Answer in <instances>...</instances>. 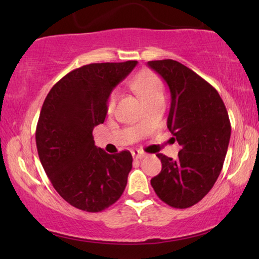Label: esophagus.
<instances>
[{"instance_id":"esophagus-1","label":"esophagus","mask_w":259,"mask_h":259,"mask_svg":"<svg viewBox=\"0 0 259 259\" xmlns=\"http://www.w3.org/2000/svg\"><path fill=\"white\" fill-rule=\"evenodd\" d=\"M132 157L134 159H143V158L146 157V154H145L144 152H141V151L134 150V151H132Z\"/></svg>"}]
</instances>
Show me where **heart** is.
<instances>
[{
  "label": "heart",
  "mask_w": 259,
  "mask_h": 259,
  "mask_svg": "<svg viewBox=\"0 0 259 259\" xmlns=\"http://www.w3.org/2000/svg\"><path fill=\"white\" fill-rule=\"evenodd\" d=\"M133 90L140 95L145 104L147 106L157 102L159 100H164V87L160 79L151 70H143L134 77L132 81ZM116 102V91H112L107 98L108 112H112L115 107Z\"/></svg>",
  "instance_id": "1"
}]
</instances>
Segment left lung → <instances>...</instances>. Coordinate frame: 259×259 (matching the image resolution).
<instances>
[{
    "label": "left lung",
    "mask_w": 259,
    "mask_h": 259,
    "mask_svg": "<svg viewBox=\"0 0 259 259\" xmlns=\"http://www.w3.org/2000/svg\"><path fill=\"white\" fill-rule=\"evenodd\" d=\"M171 92L167 128L180 145L178 158L158 153L161 172L151 179L169 206H193L218 179L228 152L231 123L221 95L207 81L175 60L148 61Z\"/></svg>",
    "instance_id": "8db88e82"
}]
</instances>
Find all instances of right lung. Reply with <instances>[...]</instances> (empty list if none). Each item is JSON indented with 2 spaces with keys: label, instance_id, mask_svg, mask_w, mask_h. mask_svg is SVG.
Instances as JSON below:
<instances>
[{
  "label": "right lung",
  "instance_id": "right-lung-1",
  "mask_svg": "<svg viewBox=\"0 0 259 259\" xmlns=\"http://www.w3.org/2000/svg\"><path fill=\"white\" fill-rule=\"evenodd\" d=\"M137 63H91L74 69L53 86L42 105L35 133L38 158L56 192L79 210H105L127 185L132 154L106 153L95 146L93 128L105 121L109 93Z\"/></svg>",
  "mask_w": 259,
  "mask_h": 259
}]
</instances>
